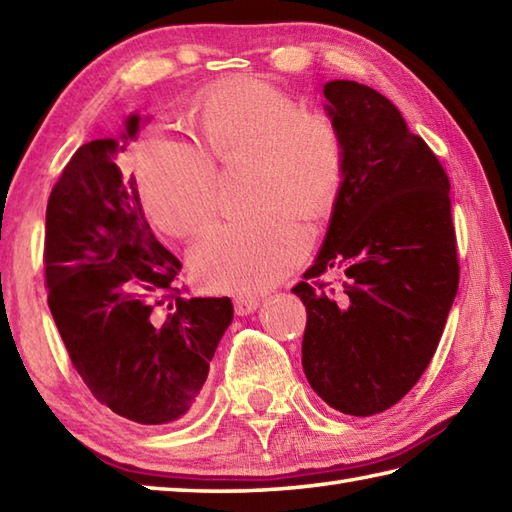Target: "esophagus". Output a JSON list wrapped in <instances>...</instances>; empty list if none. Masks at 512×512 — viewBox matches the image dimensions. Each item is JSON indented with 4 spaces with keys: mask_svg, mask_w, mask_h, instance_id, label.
<instances>
[{
    "mask_svg": "<svg viewBox=\"0 0 512 512\" xmlns=\"http://www.w3.org/2000/svg\"><path fill=\"white\" fill-rule=\"evenodd\" d=\"M233 306H235V313L237 315H250V313H253V310H257L259 297L257 295H239V297H235Z\"/></svg>",
    "mask_w": 512,
    "mask_h": 512,
    "instance_id": "obj_1",
    "label": "esophagus"
}]
</instances>
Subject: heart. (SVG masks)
Returning a JSON list of instances; mask_svg holds the SVG:
<instances>
[{
  "instance_id": "1",
  "label": "heart",
  "mask_w": 512,
  "mask_h": 512,
  "mask_svg": "<svg viewBox=\"0 0 512 512\" xmlns=\"http://www.w3.org/2000/svg\"><path fill=\"white\" fill-rule=\"evenodd\" d=\"M202 146L150 133L135 150V175L148 217L166 233L188 235L217 208V166L255 157V202L244 217L210 224L190 248L204 284L255 293L302 262L313 219L333 210L346 179V144L337 124L306 110L286 90L257 79L210 90L193 110Z\"/></svg>"
}]
</instances>
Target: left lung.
I'll return each mask as SVG.
<instances>
[{
  "mask_svg": "<svg viewBox=\"0 0 512 512\" xmlns=\"http://www.w3.org/2000/svg\"><path fill=\"white\" fill-rule=\"evenodd\" d=\"M346 144V179L315 264L293 293L306 306L308 384L344 415L370 417L413 388L442 339L459 284L444 166L370 86L324 84ZM342 267L345 293L318 282Z\"/></svg>",
  "mask_w": 512,
  "mask_h": 512,
  "instance_id": "8db88e82",
  "label": "left lung"
}]
</instances>
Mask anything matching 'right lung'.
<instances>
[{
  "label": "right lung",
  "instance_id": "1",
  "mask_svg": "<svg viewBox=\"0 0 512 512\" xmlns=\"http://www.w3.org/2000/svg\"><path fill=\"white\" fill-rule=\"evenodd\" d=\"M139 122L130 115L122 137L70 157L48 197L44 264L48 308L90 393L130 422L162 426L197 402L233 304L175 288L182 262L117 166Z\"/></svg>",
  "mask_w": 512,
  "mask_h": 512
}]
</instances>
